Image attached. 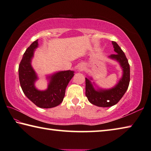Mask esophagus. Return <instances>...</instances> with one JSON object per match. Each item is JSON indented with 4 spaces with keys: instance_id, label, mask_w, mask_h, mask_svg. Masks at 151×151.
<instances>
[{
    "instance_id": "34e87169",
    "label": "esophagus",
    "mask_w": 151,
    "mask_h": 151,
    "mask_svg": "<svg viewBox=\"0 0 151 151\" xmlns=\"http://www.w3.org/2000/svg\"><path fill=\"white\" fill-rule=\"evenodd\" d=\"M82 68H83V67H80V70H82Z\"/></svg>"
}]
</instances>
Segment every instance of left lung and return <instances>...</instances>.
<instances>
[{
  "mask_svg": "<svg viewBox=\"0 0 151 151\" xmlns=\"http://www.w3.org/2000/svg\"><path fill=\"white\" fill-rule=\"evenodd\" d=\"M112 44L116 54H111L109 58L119 62L123 71V77L117 85L108 90H96L90 80L86 78V96L91 104L98 107H108L117 104L127 90L130 81V66L127 58L115 42L113 41Z\"/></svg>",
  "mask_w": 151,
  "mask_h": 151,
  "instance_id": "8db88e82",
  "label": "left lung"
}]
</instances>
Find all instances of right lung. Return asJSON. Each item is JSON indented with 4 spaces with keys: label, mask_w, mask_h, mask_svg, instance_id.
<instances>
[{
    "label": "right lung",
    "mask_w": 151,
    "mask_h": 151,
    "mask_svg": "<svg viewBox=\"0 0 151 151\" xmlns=\"http://www.w3.org/2000/svg\"><path fill=\"white\" fill-rule=\"evenodd\" d=\"M38 46V40L34 41L23 55L19 64L18 74L20 86L25 96L40 108H52L59 105L63 101L65 89L74 71H62L52 75L50 78L48 88L45 91H39L34 87L37 76L31 66V60L34 49Z\"/></svg>",
    "instance_id": "add662e5"
}]
</instances>
